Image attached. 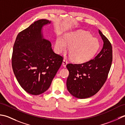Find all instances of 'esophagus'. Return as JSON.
Segmentation results:
<instances>
[{
    "label": "esophagus",
    "instance_id": "obj_1",
    "mask_svg": "<svg viewBox=\"0 0 125 125\" xmlns=\"http://www.w3.org/2000/svg\"><path fill=\"white\" fill-rule=\"evenodd\" d=\"M67 64V61L66 60V59H63V61H62V65L63 66V67H65Z\"/></svg>",
    "mask_w": 125,
    "mask_h": 125
}]
</instances>
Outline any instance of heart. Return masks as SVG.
<instances>
[{
    "label": "heart",
    "mask_w": 125,
    "mask_h": 125,
    "mask_svg": "<svg viewBox=\"0 0 125 125\" xmlns=\"http://www.w3.org/2000/svg\"><path fill=\"white\" fill-rule=\"evenodd\" d=\"M67 45L70 46L68 54L71 59L75 62L83 63L94 57L100 49V42L90 32L78 30L67 33L64 38L57 37L55 44L57 53L65 51Z\"/></svg>",
    "instance_id": "b5f03b06"
}]
</instances>
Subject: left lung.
Returning <instances> with one entry per match:
<instances>
[{"label":"left lung","instance_id":"left-lung-1","mask_svg":"<svg viewBox=\"0 0 125 125\" xmlns=\"http://www.w3.org/2000/svg\"><path fill=\"white\" fill-rule=\"evenodd\" d=\"M99 33L104 42L99 54L93 59L85 63L66 65L69 71L67 88L75 98L85 99L95 94L107 78L112 62V47L100 30Z\"/></svg>","mask_w":125,"mask_h":125}]
</instances>
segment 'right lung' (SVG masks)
Instances as JSON below:
<instances>
[{
  "mask_svg": "<svg viewBox=\"0 0 125 125\" xmlns=\"http://www.w3.org/2000/svg\"><path fill=\"white\" fill-rule=\"evenodd\" d=\"M51 21L40 19L18 34L13 46L12 66L20 85L28 93L46 91L62 65L63 58L53 52L43 28Z\"/></svg>",
  "mask_w": 125,
  "mask_h": 125,
  "instance_id": "add662e5",
  "label": "right lung"
}]
</instances>
